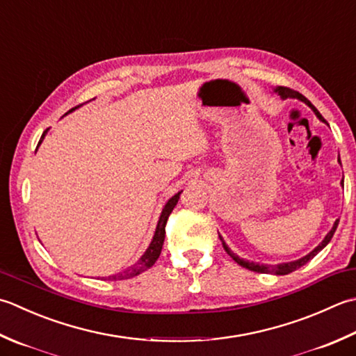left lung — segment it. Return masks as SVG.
I'll return each mask as SVG.
<instances>
[{
    "label": "left lung",
    "instance_id": "left-lung-1",
    "mask_svg": "<svg viewBox=\"0 0 356 356\" xmlns=\"http://www.w3.org/2000/svg\"><path fill=\"white\" fill-rule=\"evenodd\" d=\"M273 92H276L277 95H280L282 100H287V99H296V100H299V102L305 103V104H307V106L313 111V113H315V115L319 118V120H321V122H323V123H325V124H329V123L325 122V118H324L321 114H319V111H318L315 106H313V104L310 103V100L305 99V97H304L302 94L296 92V90H293V89L282 88V86H277V88H275V89H273ZM338 163L341 165V159H339V156H338ZM341 186H343V182H341ZM338 224H339V219H337V220H335V224H333V227H332L330 232L325 234V238L323 239V242L319 243L318 247L313 248L309 254L302 256L301 259H296V261H291V262H282V264H277V266H268V264H257V262H252V261H245V259H242V257H239L238 254L233 253L232 250H229V247L227 245L225 241L222 239V236H220V234H219V238H220V241H222V245H224V248H225V252H227L229 256H232L233 259H234L236 262H238L239 266H242L243 268H248V270H252V271H256V273L289 275V273H291V271H295V270H298V268H301L302 266H305V264H307L310 259H313V257H315L319 252H321V250L327 245V243H329V242L332 241L333 234H335V232H337V227H338Z\"/></svg>",
    "mask_w": 356,
    "mask_h": 356
}]
</instances>
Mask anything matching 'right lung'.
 <instances>
[{
	"instance_id": "obj_1",
	"label": "right lung",
	"mask_w": 356,
	"mask_h": 356,
	"mask_svg": "<svg viewBox=\"0 0 356 356\" xmlns=\"http://www.w3.org/2000/svg\"><path fill=\"white\" fill-rule=\"evenodd\" d=\"M69 113H72V109L69 111ZM69 113H66L65 115H67ZM46 134H47V129L43 132V136H41L40 142H38V146L41 145V142H43V138L46 137ZM38 146H37V148H38ZM180 194H182V191H179V193L174 194V196H172L171 199H168V202H166V204H165L162 213H160V218H159V222H157L154 236H152V241H151V243H149V247L146 248V252L140 256V259H138L132 267L124 270L123 273H117V275H113V276L103 277V280H108V281L129 280V277H134V276H137V275H140L142 271L148 270L149 267L154 266V262L159 259L160 252H162V247H163L166 220H168L171 211L174 210V207L177 205V202H179V199H180Z\"/></svg>"
}]
</instances>
